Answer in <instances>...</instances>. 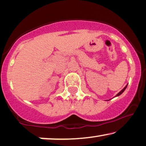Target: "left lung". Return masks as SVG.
I'll return each mask as SVG.
<instances>
[{
	"instance_id": "left-lung-1",
	"label": "left lung",
	"mask_w": 146,
	"mask_h": 146,
	"mask_svg": "<svg viewBox=\"0 0 146 146\" xmlns=\"http://www.w3.org/2000/svg\"><path fill=\"white\" fill-rule=\"evenodd\" d=\"M127 85H126V86H125V87H124V88H123V89H122V90H121V91H120V92H119V93H118V94H117V95H116V96H119V95H120V94H122V93H123V92H124V90H125V89H126V88H127Z\"/></svg>"
}]
</instances>
